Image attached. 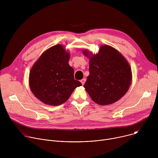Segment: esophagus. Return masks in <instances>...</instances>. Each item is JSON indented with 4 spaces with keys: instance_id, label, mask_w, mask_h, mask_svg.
Segmentation results:
<instances>
[{
    "instance_id": "obj_1",
    "label": "esophagus",
    "mask_w": 158,
    "mask_h": 158,
    "mask_svg": "<svg viewBox=\"0 0 158 158\" xmlns=\"http://www.w3.org/2000/svg\"><path fill=\"white\" fill-rule=\"evenodd\" d=\"M85 81H86V79L84 78V79H81V82L82 83V85H84V83L85 82Z\"/></svg>"
}]
</instances>
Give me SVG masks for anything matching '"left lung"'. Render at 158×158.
<instances>
[{
	"mask_svg": "<svg viewBox=\"0 0 158 158\" xmlns=\"http://www.w3.org/2000/svg\"><path fill=\"white\" fill-rule=\"evenodd\" d=\"M83 53L89 56L87 51ZM89 59V76L84 85L86 91L100 105L118 101L126 93L131 83L128 62L117 50L107 45L101 46L99 53Z\"/></svg>",
	"mask_w": 158,
	"mask_h": 158,
	"instance_id": "left-lung-1",
	"label": "left lung"
}]
</instances>
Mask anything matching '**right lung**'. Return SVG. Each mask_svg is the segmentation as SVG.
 Returning <instances> with one entry per match:
<instances>
[{
	"mask_svg": "<svg viewBox=\"0 0 158 158\" xmlns=\"http://www.w3.org/2000/svg\"><path fill=\"white\" fill-rule=\"evenodd\" d=\"M69 54L61 45L45 51L34 64L29 74V85L34 96L51 106H59L67 101L74 90L82 84L74 77V69L69 65Z\"/></svg>",
	"mask_w": 158,
	"mask_h": 158,
	"instance_id": "obj_1",
	"label": "right lung"
}]
</instances>
